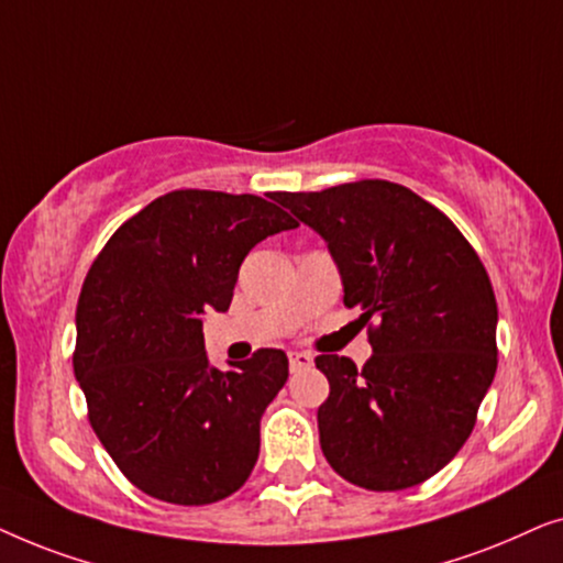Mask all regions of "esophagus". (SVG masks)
I'll use <instances>...</instances> for the list:
<instances>
[{
  "mask_svg": "<svg viewBox=\"0 0 563 563\" xmlns=\"http://www.w3.org/2000/svg\"><path fill=\"white\" fill-rule=\"evenodd\" d=\"M312 366V356L305 351H291L289 353V368L291 372H302V368Z\"/></svg>",
  "mask_w": 563,
  "mask_h": 563,
  "instance_id": "esophagus-1",
  "label": "esophagus"
}]
</instances>
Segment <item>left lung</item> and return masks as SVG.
Segmentation results:
<instances>
[{
	"label": "left lung",
	"mask_w": 563,
	"mask_h": 563,
	"mask_svg": "<svg viewBox=\"0 0 563 563\" xmlns=\"http://www.w3.org/2000/svg\"><path fill=\"white\" fill-rule=\"evenodd\" d=\"M276 202L328 243L343 305L358 307L372 358L320 353L330 382L320 445L343 479L407 489L456 456L497 372V302L459 228L402 184L366 179Z\"/></svg>",
	"instance_id": "left-lung-1"
}]
</instances>
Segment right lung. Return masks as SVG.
Masks as SVG:
<instances>
[{"label": "right lung", "mask_w": 563, "mask_h": 563, "mask_svg": "<svg viewBox=\"0 0 563 563\" xmlns=\"http://www.w3.org/2000/svg\"><path fill=\"white\" fill-rule=\"evenodd\" d=\"M297 228L256 195L176 189L118 228L76 305L74 374L120 472L172 505L233 495L258 459L261 415L289 376L261 349L220 372L202 314L225 312L238 268L264 238Z\"/></svg>", "instance_id": "add662e5"}]
</instances>
